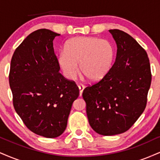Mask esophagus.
Returning <instances> with one entry per match:
<instances>
[{
  "mask_svg": "<svg viewBox=\"0 0 160 160\" xmlns=\"http://www.w3.org/2000/svg\"><path fill=\"white\" fill-rule=\"evenodd\" d=\"M78 88L79 89H80V95L81 96L82 91H83V89H85V86L82 85V84H80V85H78Z\"/></svg>",
  "mask_w": 160,
  "mask_h": 160,
  "instance_id": "34e87169",
  "label": "esophagus"
}]
</instances>
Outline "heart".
<instances>
[{"mask_svg":"<svg viewBox=\"0 0 160 160\" xmlns=\"http://www.w3.org/2000/svg\"><path fill=\"white\" fill-rule=\"evenodd\" d=\"M115 58L111 41L96 37H76L66 43L58 56V65L66 78L72 80L80 73L89 81L100 80L108 74Z\"/></svg>","mask_w":160,"mask_h":160,"instance_id":"heart-1","label":"heart"}]
</instances>
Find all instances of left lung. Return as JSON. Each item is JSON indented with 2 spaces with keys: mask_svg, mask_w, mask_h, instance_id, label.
Masks as SVG:
<instances>
[{
  "mask_svg": "<svg viewBox=\"0 0 160 160\" xmlns=\"http://www.w3.org/2000/svg\"><path fill=\"white\" fill-rule=\"evenodd\" d=\"M117 46L108 74L82 92L89 125L97 133L113 135L129 129L144 111L152 74L148 53L127 33L112 29Z\"/></svg>",
  "mask_w": 160,
  "mask_h": 160,
  "instance_id": "8db88e82",
  "label": "left lung"
}]
</instances>
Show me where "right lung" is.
I'll list each match as a JSON object with an SVG mask.
<instances>
[{
  "instance_id": "right-lung-1",
  "label": "right lung",
  "mask_w": 160,
  "mask_h": 160,
  "mask_svg": "<svg viewBox=\"0 0 160 160\" xmlns=\"http://www.w3.org/2000/svg\"><path fill=\"white\" fill-rule=\"evenodd\" d=\"M59 35L45 28L31 33L16 49L9 74L16 112L29 130L49 138L64 132L80 93L58 72L53 40Z\"/></svg>"
}]
</instances>
